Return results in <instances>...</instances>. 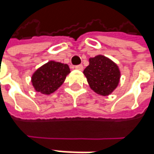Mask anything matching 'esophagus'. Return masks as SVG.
Listing matches in <instances>:
<instances>
[{
    "instance_id": "obj_1",
    "label": "esophagus",
    "mask_w": 154,
    "mask_h": 154,
    "mask_svg": "<svg viewBox=\"0 0 154 154\" xmlns=\"http://www.w3.org/2000/svg\"><path fill=\"white\" fill-rule=\"evenodd\" d=\"M75 69H76V70H78V71H82V70H83V66H82V65H78V66H75Z\"/></svg>"
}]
</instances>
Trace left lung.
<instances>
[{
    "mask_svg": "<svg viewBox=\"0 0 154 154\" xmlns=\"http://www.w3.org/2000/svg\"><path fill=\"white\" fill-rule=\"evenodd\" d=\"M88 61L83 74L90 88L102 96L111 94L119 83L121 73L118 65L101 54L89 58Z\"/></svg>",
    "mask_w": 154,
    "mask_h": 154,
    "instance_id": "8db88e82",
    "label": "left lung"
}]
</instances>
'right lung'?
<instances>
[{
  "mask_svg": "<svg viewBox=\"0 0 154 154\" xmlns=\"http://www.w3.org/2000/svg\"><path fill=\"white\" fill-rule=\"evenodd\" d=\"M70 72L69 66L66 64L48 61L33 73L31 82L36 92L50 94L63 84Z\"/></svg>",
  "mask_w": 154,
  "mask_h": 154,
  "instance_id": "add662e5",
  "label": "right lung"
}]
</instances>
